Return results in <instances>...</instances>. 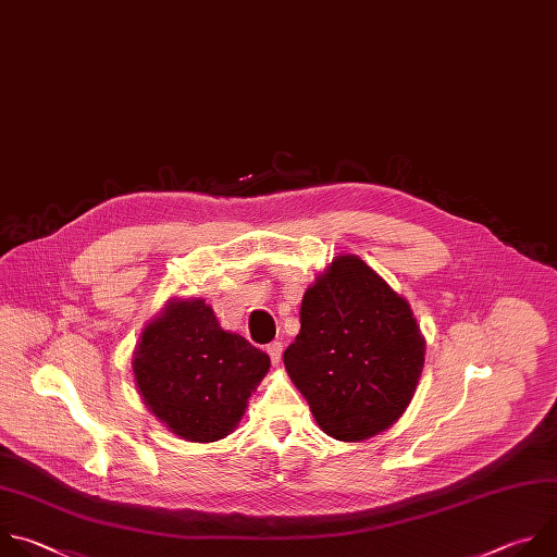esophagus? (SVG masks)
I'll return each instance as SVG.
<instances>
[{
	"mask_svg": "<svg viewBox=\"0 0 557 557\" xmlns=\"http://www.w3.org/2000/svg\"><path fill=\"white\" fill-rule=\"evenodd\" d=\"M265 351H268V356H270L272 364H278V362H281V356H283V345H281L278 341L270 343V345L265 347Z\"/></svg>",
	"mask_w": 557,
	"mask_h": 557,
	"instance_id": "1",
	"label": "esophagus"
}]
</instances>
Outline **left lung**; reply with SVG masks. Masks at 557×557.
Here are the masks:
<instances>
[{
	"instance_id": "obj_1",
	"label": "left lung",
	"mask_w": 557,
	"mask_h": 557,
	"mask_svg": "<svg viewBox=\"0 0 557 557\" xmlns=\"http://www.w3.org/2000/svg\"><path fill=\"white\" fill-rule=\"evenodd\" d=\"M423 351L410 305L362 259L347 255L333 259L305 292L300 333L283 362L329 436L362 441L401 417Z\"/></svg>"
}]
</instances>
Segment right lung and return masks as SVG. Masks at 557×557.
<instances>
[{"label": "right lung", "mask_w": 557, "mask_h": 557, "mask_svg": "<svg viewBox=\"0 0 557 557\" xmlns=\"http://www.w3.org/2000/svg\"><path fill=\"white\" fill-rule=\"evenodd\" d=\"M268 369L270 356L221 329L203 300L171 302L145 329L134 358L149 410L199 443L233 432Z\"/></svg>", "instance_id": "right-lung-1"}]
</instances>
